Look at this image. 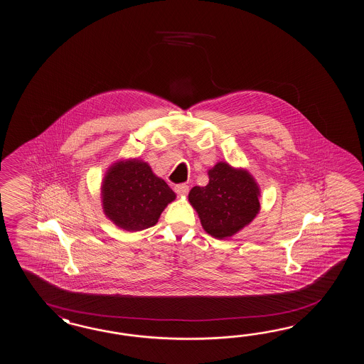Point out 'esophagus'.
<instances>
[{"instance_id":"1","label":"esophagus","mask_w":364,"mask_h":364,"mask_svg":"<svg viewBox=\"0 0 364 364\" xmlns=\"http://www.w3.org/2000/svg\"><path fill=\"white\" fill-rule=\"evenodd\" d=\"M175 192L178 196H186L189 192V186H186V184H178V186H175Z\"/></svg>"}]
</instances>
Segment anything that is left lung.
I'll use <instances>...</instances> for the list:
<instances>
[{"label": "left lung", "mask_w": 364, "mask_h": 364, "mask_svg": "<svg viewBox=\"0 0 364 364\" xmlns=\"http://www.w3.org/2000/svg\"><path fill=\"white\" fill-rule=\"evenodd\" d=\"M209 183L193 186L188 200L202 227L217 239H227L250 225L259 211L261 191L245 168L218 162L208 171Z\"/></svg>", "instance_id": "left-lung-1"}]
</instances>
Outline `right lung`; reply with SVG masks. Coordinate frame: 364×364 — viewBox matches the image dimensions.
Instances as JSON below:
<instances>
[{"label":"right lung","mask_w":364,"mask_h":364,"mask_svg":"<svg viewBox=\"0 0 364 364\" xmlns=\"http://www.w3.org/2000/svg\"><path fill=\"white\" fill-rule=\"evenodd\" d=\"M100 197L105 217L122 230L136 232L156 225L176 194L147 163L133 158L109 166Z\"/></svg>","instance_id":"1"}]
</instances>
